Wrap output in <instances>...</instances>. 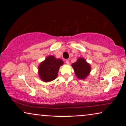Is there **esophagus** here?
Here are the masks:
<instances>
[{"label":"esophagus","instance_id":"obj_1","mask_svg":"<svg viewBox=\"0 0 126 126\" xmlns=\"http://www.w3.org/2000/svg\"><path fill=\"white\" fill-rule=\"evenodd\" d=\"M66 64H68V65L69 64V61L68 60H66Z\"/></svg>","mask_w":126,"mask_h":126}]
</instances>
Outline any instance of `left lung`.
Listing matches in <instances>:
<instances>
[{
  "label": "left lung",
  "mask_w": 126,
  "mask_h": 126,
  "mask_svg": "<svg viewBox=\"0 0 126 126\" xmlns=\"http://www.w3.org/2000/svg\"><path fill=\"white\" fill-rule=\"evenodd\" d=\"M72 67L76 75L80 79H84L91 72V66L84 58H80L75 63H72Z\"/></svg>",
  "instance_id": "obj_1"
}]
</instances>
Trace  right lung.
<instances>
[{"mask_svg": "<svg viewBox=\"0 0 126 126\" xmlns=\"http://www.w3.org/2000/svg\"><path fill=\"white\" fill-rule=\"evenodd\" d=\"M63 60L56 59L54 56H50L39 66V76L45 82L54 80L57 77V74L61 65L63 64Z\"/></svg>", "mask_w": 126, "mask_h": 126, "instance_id": "obj_1", "label": "right lung"}]
</instances>
